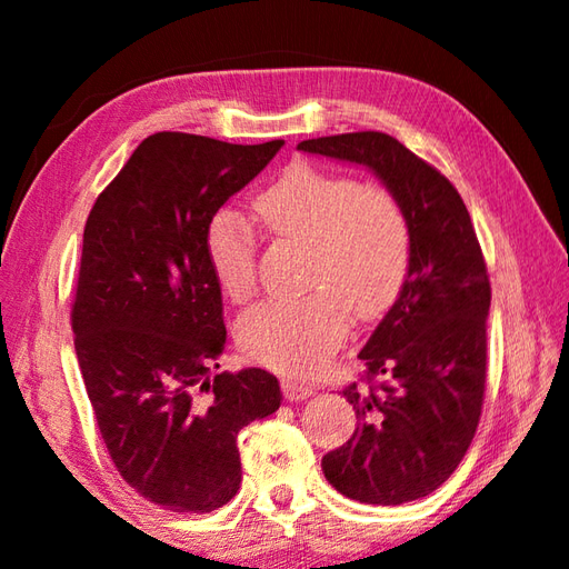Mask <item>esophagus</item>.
<instances>
[{"instance_id": "esophagus-1", "label": "esophagus", "mask_w": 569, "mask_h": 569, "mask_svg": "<svg viewBox=\"0 0 569 569\" xmlns=\"http://www.w3.org/2000/svg\"><path fill=\"white\" fill-rule=\"evenodd\" d=\"M281 388H283V396H286V400H291V402H298V400H306L308 396H313V386H308V383H303V380H293V378H286L283 383H281Z\"/></svg>"}]
</instances>
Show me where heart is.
Here are the masks:
<instances>
[{"label": "heart", "mask_w": 569, "mask_h": 569, "mask_svg": "<svg viewBox=\"0 0 569 569\" xmlns=\"http://www.w3.org/2000/svg\"><path fill=\"white\" fill-rule=\"evenodd\" d=\"M276 239L308 246L301 298L251 308L236 326L241 348L283 373H313L343 340L350 313L373 320L396 303L410 266V223L396 193L378 183L296 163L256 199ZM209 261L221 291L241 303L256 288V236L233 211L209 229Z\"/></svg>", "instance_id": "1"}]
</instances>
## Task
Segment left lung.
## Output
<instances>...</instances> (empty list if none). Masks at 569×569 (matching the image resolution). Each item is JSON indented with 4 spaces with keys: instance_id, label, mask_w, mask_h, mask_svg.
I'll use <instances>...</instances> for the list:
<instances>
[{
    "instance_id": "left-lung-1",
    "label": "left lung",
    "mask_w": 569,
    "mask_h": 569,
    "mask_svg": "<svg viewBox=\"0 0 569 569\" xmlns=\"http://www.w3.org/2000/svg\"><path fill=\"white\" fill-rule=\"evenodd\" d=\"M298 149L373 171L410 223L406 283L358 353L368 380L388 383L343 390L358 426L320 468L366 505L426 498L465 458L482 410L490 281L470 213L456 186L388 133H338Z\"/></svg>"
}]
</instances>
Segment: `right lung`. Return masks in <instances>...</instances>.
Masks as SVG:
<instances>
[{"label": "right lung", "mask_w": 569, "mask_h": 569, "mask_svg": "<svg viewBox=\"0 0 569 569\" xmlns=\"http://www.w3.org/2000/svg\"><path fill=\"white\" fill-rule=\"evenodd\" d=\"M281 147L153 133L84 226L71 308L81 378L119 475L163 510L223 508L241 485V428L281 406L263 368L216 373L226 326L206 249L216 211Z\"/></svg>", "instance_id": "right-lung-1"}]
</instances>
